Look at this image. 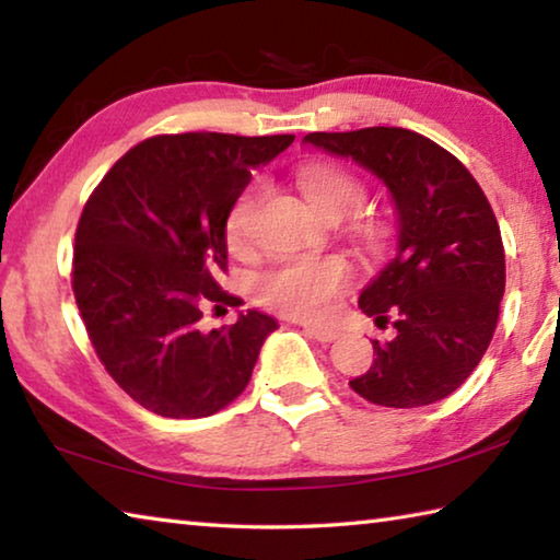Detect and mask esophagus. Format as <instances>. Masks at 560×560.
<instances>
[{
  "label": "esophagus",
  "mask_w": 560,
  "mask_h": 560,
  "mask_svg": "<svg viewBox=\"0 0 560 560\" xmlns=\"http://www.w3.org/2000/svg\"><path fill=\"white\" fill-rule=\"evenodd\" d=\"M303 330H306V334H308L311 338L320 340V343H334V340L340 336V330H336V328L314 326V324H306V326H303Z\"/></svg>",
  "instance_id": "34e87169"
}]
</instances>
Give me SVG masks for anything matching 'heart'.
<instances>
[{
  "label": "heart",
  "mask_w": 560,
  "mask_h": 560,
  "mask_svg": "<svg viewBox=\"0 0 560 560\" xmlns=\"http://www.w3.org/2000/svg\"><path fill=\"white\" fill-rule=\"evenodd\" d=\"M296 179L311 207L328 217V220L330 217H340L343 220V217L358 212L368 195L365 185L353 173L328 163L301 167ZM257 200L259 189H246L240 200L232 205L230 214H226L224 240L230 252L234 254L249 252V220L254 207H257ZM360 236L371 246H381L385 240V226L368 222L360 226ZM350 279H353V269L340 257H289L259 273L257 281H254V296L281 316L318 320L334 311L338 296L346 291Z\"/></svg>",
  "instance_id": "b5f03b06"
}]
</instances>
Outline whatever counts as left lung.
Returning <instances> with one entry per match:
<instances>
[{"label":"left lung","mask_w":560,"mask_h":560,"mask_svg":"<svg viewBox=\"0 0 560 560\" xmlns=\"http://www.w3.org/2000/svg\"><path fill=\"white\" fill-rule=\"evenodd\" d=\"M303 143L353 158L393 192L400 249L360 293V308L395 338L373 340L371 371L350 381L383 407L452 395L487 353L506 287L499 222L485 189L447 150L407 128L308 132Z\"/></svg>","instance_id":"left-lung-1"}]
</instances>
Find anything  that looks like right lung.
<instances>
[{"label":"right lung","instance_id":"1","mask_svg":"<svg viewBox=\"0 0 560 560\" xmlns=\"http://www.w3.org/2000/svg\"><path fill=\"white\" fill-rule=\"evenodd\" d=\"M293 136H153L113 165L75 226L71 287L108 375L160 417L195 420L244 393L277 320L259 311L202 330L222 291L224 222L252 170Z\"/></svg>","mask_w":560,"mask_h":560}]
</instances>
